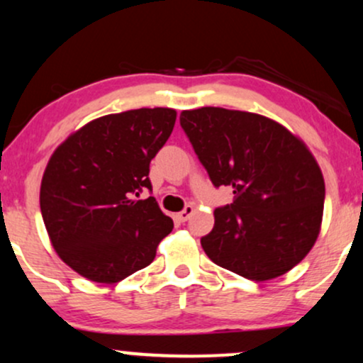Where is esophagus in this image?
<instances>
[{"label":"esophagus","instance_id":"obj_1","mask_svg":"<svg viewBox=\"0 0 363 363\" xmlns=\"http://www.w3.org/2000/svg\"><path fill=\"white\" fill-rule=\"evenodd\" d=\"M193 213H194V208L191 206V204H187V206H186L184 209H182L181 213H177L176 216H177V220L181 221V223H186V221L189 220V218H191V215H193Z\"/></svg>","mask_w":363,"mask_h":363}]
</instances>
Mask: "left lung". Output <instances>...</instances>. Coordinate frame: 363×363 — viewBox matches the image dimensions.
I'll use <instances>...</instances> for the list:
<instances>
[{
  "label": "left lung",
  "mask_w": 363,
  "mask_h": 363,
  "mask_svg": "<svg viewBox=\"0 0 363 363\" xmlns=\"http://www.w3.org/2000/svg\"><path fill=\"white\" fill-rule=\"evenodd\" d=\"M181 126L213 186L233 189L201 238L220 267L269 281L298 265L321 228L325 181L308 147L277 121L206 106L181 113Z\"/></svg>",
  "instance_id": "obj_1"
}]
</instances>
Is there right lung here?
Returning <instances> with one entry per match:
<instances>
[{
	"mask_svg": "<svg viewBox=\"0 0 363 363\" xmlns=\"http://www.w3.org/2000/svg\"><path fill=\"white\" fill-rule=\"evenodd\" d=\"M176 110L140 108L106 115L72 133L52 154L40 211L65 264L93 282L113 284L147 267L174 223L152 191L150 160L176 123Z\"/></svg>",
	"mask_w": 363,
	"mask_h": 363,
	"instance_id": "obj_1",
	"label": "right lung"
}]
</instances>
